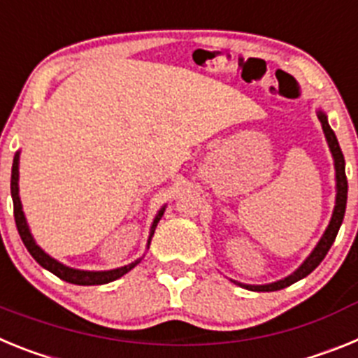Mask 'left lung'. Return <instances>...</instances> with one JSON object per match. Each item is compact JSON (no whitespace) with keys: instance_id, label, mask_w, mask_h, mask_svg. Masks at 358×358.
<instances>
[{"instance_id":"1","label":"left lung","mask_w":358,"mask_h":358,"mask_svg":"<svg viewBox=\"0 0 358 358\" xmlns=\"http://www.w3.org/2000/svg\"><path fill=\"white\" fill-rule=\"evenodd\" d=\"M319 122L322 125V131H324V136H327V141H328V147L331 150V156H334L335 161V177H337V199H335V210L334 215H331V220L328 224L327 231H324V235L322 238L319 240V243L315 245V249L312 251V255L308 256L305 260V264L301 267L297 268L296 273L290 274L289 278L285 280H280L276 283H268V285H242V283H236V285H242L249 290H255V292H274V290H281L285 289V287L292 285L296 281L303 280L305 276H308L322 260H324V256L328 255L330 251L331 243L335 242V236L339 233V227L343 224V218H344V211H346V199H348V179H346V172H344V156H343V150L339 147V141L335 138V132L331 131V127L328 125V120L327 115L319 110Z\"/></svg>"}]
</instances>
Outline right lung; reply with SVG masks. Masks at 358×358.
I'll return each instance as SVG.
<instances>
[{
    "label": "right lung",
    "instance_id": "1",
    "mask_svg": "<svg viewBox=\"0 0 358 358\" xmlns=\"http://www.w3.org/2000/svg\"><path fill=\"white\" fill-rule=\"evenodd\" d=\"M17 179H19V154L14 156V163H12V179H10V194L12 201H14V218H15V226H17L19 236L23 240L24 248L28 249L34 260L41 265V267L48 268L50 273H53L55 276H59L61 280L68 281V283H73V285H103V283H109V281H115L118 278H122L123 274H127L132 267L140 264V260H136L134 264L125 265V267L115 268V271H103V273H90V271H78V268H69L66 265L59 264L57 260H53L52 256H48L43 249L34 242L30 235V229H28V224L24 220L23 208H21V201H19V188H17ZM161 215H163V210L157 213L156 220L152 224L150 236H148V243H150L152 235H154V229H156L157 222H159Z\"/></svg>",
    "mask_w": 358,
    "mask_h": 358
}]
</instances>
